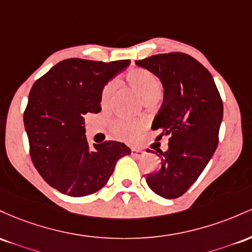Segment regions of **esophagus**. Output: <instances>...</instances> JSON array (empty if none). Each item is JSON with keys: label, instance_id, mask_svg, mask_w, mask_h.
I'll use <instances>...</instances> for the list:
<instances>
[{"label": "esophagus", "instance_id": "esophagus-1", "mask_svg": "<svg viewBox=\"0 0 252 252\" xmlns=\"http://www.w3.org/2000/svg\"><path fill=\"white\" fill-rule=\"evenodd\" d=\"M144 154H145V152H144L143 150H140V149H132V155H133V156H135V157L143 156Z\"/></svg>", "mask_w": 252, "mask_h": 252}]
</instances>
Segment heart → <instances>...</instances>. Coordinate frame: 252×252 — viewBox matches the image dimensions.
<instances>
[{
	"label": "heart",
	"instance_id": "obj_1",
	"mask_svg": "<svg viewBox=\"0 0 252 252\" xmlns=\"http://www.w3.org/2000/svg\"><path fill=\"white\" fill-rule=\"evenodd\" d=\"M126 81L128 86L146 103L156 101L162 93V84L159 80L149 70L132 69L131 71L127 72ZM113 90H114V82H109L103 88L101 94V106L103 108H107L111 102ZM143 129L144 124L141 121L118 120L112 126V131L115 137L127 141L137 139Z\"/></svg>",
	"mask_w": 252,
	"mask_h": 252
}]
</instances>
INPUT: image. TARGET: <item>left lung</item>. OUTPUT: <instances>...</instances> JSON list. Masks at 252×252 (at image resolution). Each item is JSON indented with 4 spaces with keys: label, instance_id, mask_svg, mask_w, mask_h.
Listing matches in <instances>:
<instances>
[{
    "label": "left lung",
    "instance_id": "1",
    "mask_svg": "<svg viewBox=\"0 0 252 252\" xmlns=\"http://www.w3.org/2000/svg\"><path fill=\"white\" fill-rule=\"evenodd\" d=\"M159 78L164 98L151 128L169 135L159 152L160 166L146 176L149 187L165 199H176L190 188L216 152L222 121L221 97L211 72L181 52L135 61ZM157 155V154H156Z\"/></svg>",
    "mask_w": 252,
    "mask_h": 252
}]
</instances>
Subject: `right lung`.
<instances>
[{
  "label": "right lung",
  "mask_w": 252,
  "mask_h": 252,
  "mask_svg": "<svg viewBox=\"0 0 252 252\" xmlns=\"http://www.w3.org/2000/svg\"><path fill=\"white\" fill-rule=\"evenodd\" d=\"M129 63L65 59L33 84L24 113L31 158L61 193L81 197L100 190L119 158L131 154L114 140L90 148L84 126V115L101 111L104 86Z\"/></svg>",
  "instance_id": "obj_1"
}]
</instances>
